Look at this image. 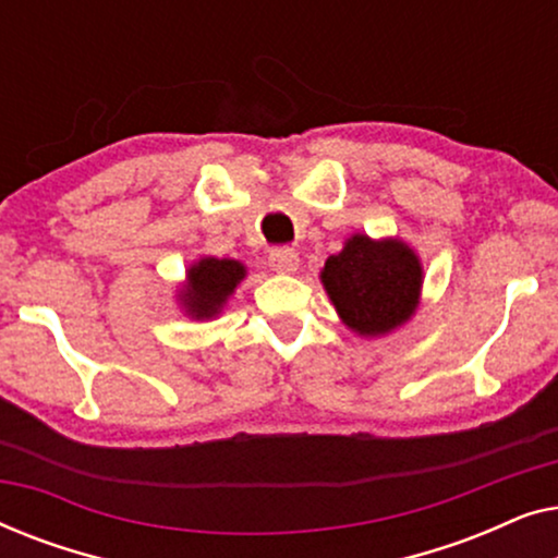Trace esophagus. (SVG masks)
Returning a JSON list of instances; mask_svg holds the SVG:
<instances>
[{
    "instance_id": "obj_1",
    "label": "esophagus",
    "mask_w": 558,
    "mask_h": 558,
    "mask_svg": "<svg viewBox=\"0 0 558 558\" xmlns=\"http://www.w3.org/2000/svg\"><path fill=\"white\" fill-rule=\"evenodd\" d=\"M269 264L277 274H294L296 269H300V256H296L292 248H277V251H271Z\"/></svg>"
}]
</instances>
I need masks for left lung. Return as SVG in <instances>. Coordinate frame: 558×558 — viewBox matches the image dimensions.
I'll list each match as a JSON object with an SVG mask.
<instances>
[{
	"instance_id": "8db88e82",
	"label": "left lung",
	"mask_w": 558,
	"mask_h": 558,
	"mask_svg": "<svg viewBox=\"0 0 558 558\" xmlns=\"http://www.w3.org/2000/svg\"><path fill=\"white\" fill-rule=\"evenodd\" d=\"M319 281L350 332L384 338L416 315L424 266L407 241L353 233L327 258Z\"/></svg>"
}]
</instances>
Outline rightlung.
<instances>
[{"mask_svg": "<svg viewBox=\"0 0 558 558\" xmlns=\"http://www.w3.org/2000/svg\"><path fill=\"white\" fill-rule=\"evenodd\" d=\"M246 264L235 262V258L201 256L185 269V281H180L174 300H178L182 315L208 323L226 310L228 300L246 279Z\"/></svg>", "mask_w": 558, "mask_h": 558, "instance_id": "obj_1", "label": "right lung"}]
</instances>
